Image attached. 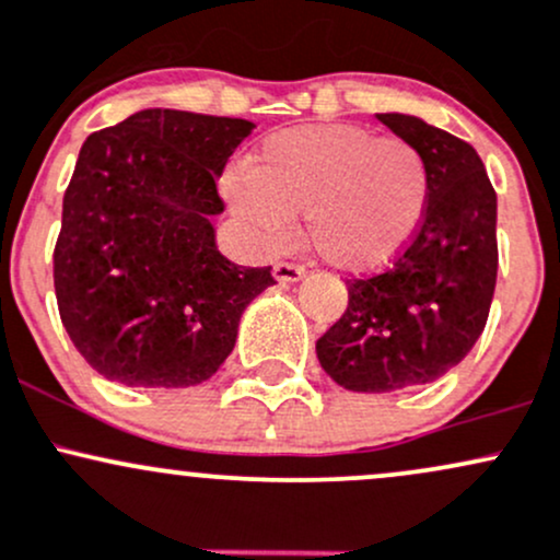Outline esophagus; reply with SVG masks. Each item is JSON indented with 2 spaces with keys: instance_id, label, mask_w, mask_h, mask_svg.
<instances>
[{
  "instance_id": "obj_1",
  "label": "esophagus",
  "mask_w": 560,
  "mask_h": 560,
  "mask_svg": "<svg viewBox=\"0 0 560 560\" xmlns=\"http://www.w3.org/2000/svg\"><path fill=\"white\" fill-rule=\"evenodd\" d=\"M272 275H275V280H280V282H296L304 278L306 269L301 267V264H293V261H278L275 264Z\"/></svg>"
}]
</instances>
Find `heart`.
Masks as SVG:
<instances>
[{
	"mask_svg": "<svg viewBox=\"0 0 560 560\" xmlns=\"http://www.w3.org/2000/svg\"><path fill=\"white\" fill-rule=\"evenodd\" d=\"M232 209L264 246H278L304 211L319 259L343 272L388 267L429 211L425 155L401 137L319 124L267 137L246 172L224 177Z\"/></svg>",
	"mask_w": 560,
	"mask_h": 560,
	"instance_id": "heart-1",
	"label": "heart"
}]
</instances>
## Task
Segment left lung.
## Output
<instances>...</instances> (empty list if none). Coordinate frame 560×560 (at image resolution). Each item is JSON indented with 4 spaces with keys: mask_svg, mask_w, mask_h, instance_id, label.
<instances>
[{
    "mask_svg": "<svg viewBox=\"0 0 560 560\" xmlns=\"http://www.w3.org/2000/svg\"><path fill=\"white\" fill-rule=\"evenodd\" d=\"M425 155L431 198L418 235L386 269L347 280V312L317 360L349 392L431 383L479 341L498 280V196L468 142L416 116L378 113Z\"/></svg>",
    "mask_w": 560,
    "mask_h": 560,
    "instance_id": "obj_1",
    "label": "left lung"
}]
</instances>
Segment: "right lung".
I'll return each instance as SVG.
<instances>
[{"mask_svg":"<svg viewBox=\"0 0 560 560\" xmlns=\"http://www.w3.org/2000/svg\"><path fill=\"white\" fill-rule=\"evenodd\" d=\"M246 118L148 108L81 144L62 196L55 296L62 328L103 378L182 388L211 378L272 267L219 254L217 177Z\"/></svg>","mask_w":560,"mask_h":560,"instance_id":"right-lung-1","label":"right lung"}]
</instances>
